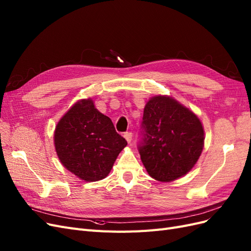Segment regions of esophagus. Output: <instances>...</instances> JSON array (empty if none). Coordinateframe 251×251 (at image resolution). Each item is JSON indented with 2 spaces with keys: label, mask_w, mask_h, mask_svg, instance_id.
Masks as SVG:
<instances>
[{
  "label": "esophagus",
  "mask_w": 251,
  "mask_h": 251,
  "mask_svg": "<svg viewBox=\"0 0 251 251\" xmlns=\"http://www.w3.org/2000/svg\"><path fill=\"white\" fill-rule=\"evenodd\" d=\"M124 137L126 138V140L130 143L131 141H132V137H133V134L131 133V132H126L125 134H124Z\"/></svg>",
  "instance_id": "obj_1"
}]
</instances>
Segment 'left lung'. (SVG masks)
<instances>
[{"instance_id": "left-lung-1", "label": "left lung", "mask_w": 251, "mask_h": 251, "mask_svg": "<svg viewBox=\"0 0 251 251\" xmlns=\"http://www.w3.org/2000/svg\"><path fill=\"white\" fill-rule=\"evenodd\" d=\"M138 151L151 177L169 182L191 171L202 153L204 131L195 114L169 96L144 107Z\"/></svg>"}]
</instances>
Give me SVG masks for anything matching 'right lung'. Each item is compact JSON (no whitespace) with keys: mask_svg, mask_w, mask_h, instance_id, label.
<instances>
[{"mask_svg":"<svg viewBox=\"0 0 251 251\" xmlns=\"http://www.w3.org/2000/svg\"><path fill=\"white\" fill-rule=\"evenodd\" d=\"M54 144L65 168L90 182L108 176L127 142L116 132L112 120L94 107L92 100H82L59 120Z\"/></svg>","mask_w":251,"mask_h":251,"instance_id":"add662e5","label":"right lung"}]
</instances>
